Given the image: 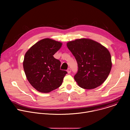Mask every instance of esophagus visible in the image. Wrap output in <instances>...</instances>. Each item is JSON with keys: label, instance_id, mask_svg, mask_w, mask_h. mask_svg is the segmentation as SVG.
Segmentation results:
<instances>
[{"label": "esophagus", "instance_id": "obj_1", "mask_svg": "<svg viewBox=\"0 0 130 130\" xmlns=\"http://www.w3.org/2000/svg\"><path fill=\"white\" fill-rule=\"evenodd\" d=\"M67 72H68V73H70L71 72V69H70V68H68V69L67 70Z\"/></svg>", "mask_w": 130, "mask_h": 130}]
</instances>
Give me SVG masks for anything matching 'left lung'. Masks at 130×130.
<instances>
[{
  "label": "left lung",
  "mask_w": 130,
  "mask_h": 130,
  "mask_svg": "<svg viewBox=\"0 0 130 130\" xmlns=\"http://www.w3.org/2000/svg\"><path fill=\"white\" fill-rule=\"evenodd\" d=\"M67 46L78 64V70L74 79L79 86L87 89L100 86L112 68L110 54L107 48L88 39L70 41Z\"/></svg>",
  "instance_id": "1"
}]
</instances>
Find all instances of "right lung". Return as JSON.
<instances>
[{"label":"right lung","mask_w":130,"mask_h":130,"mask_svg":"<svg viewBox=\"0 0 130 130\" xmlns=\"http://www.w3.org/2000/svg\"><path fill=\"white\" fill-rule=\"evenodd\" d=\"M62 43L44 39L33 45L26 53L23 67L27 79L38 91L48 93L59 87L67 73L60 69L61 62L53 55Z\"/></svg>","instance_id":"obj_1"}]
</instances>
